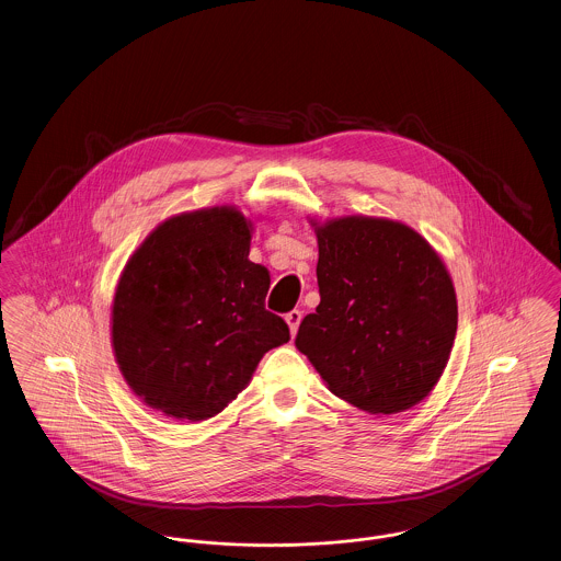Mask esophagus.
Listing matches in <instances>:
<instances>
[{
	"instance_id": "obj_1",
	"label": "esophagus",
	"mask_w": 561,
	"mask_h": 561,
	"mask_svg": "<svg viewBox=\"0 0 561 561\" xmlns=\"http://www.w3.org/2000/svg\"><path fill=\"white\" fill-rule=\"evenodd\" d=\"M300 320H302V311H298V309H294L290 313H286V321H288V325H290V332L296 334V330H298V325H300Z\"/></svg>"
}]
</instances>
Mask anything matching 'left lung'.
Here are the masks:
<instances>
[{"label":"left lung","mask_w":561,"mask_h":561,"mask_svg":"<svg viewBox=\"0 0 561 561\" xmlns=\"http://www.w3.org/2000/svg\"><path fill=\"white\" fill-rule=\"evenodd\" d=\"M316 231L321 300L300 321L296 348L334 396L370 414L425 400L458 323L444 263L416 231L387 218L347 216Z\"/></svg>","instance_id":"1"}]
</instances>
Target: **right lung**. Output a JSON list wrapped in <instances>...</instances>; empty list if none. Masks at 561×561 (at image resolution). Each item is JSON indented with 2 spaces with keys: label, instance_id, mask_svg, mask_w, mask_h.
<instances>
[{
  "label": "right lung",
  "instance_id": "1",
  "mask_svg": "<svg viewBox=\"0 0 561 561\" xmlns=\"http://www.w3.org/2000/svg\"><path fill=\"white\" fill-rule=\"evenodd\" d=\"M236 208L174 216L142 241L113 298V351L134 393L168 416L206 421L290 341L265 309L268 271L252 261Z\"/></svg>",
  "mask_w": 561,
  "mask_h": 561
}]
</instances>
